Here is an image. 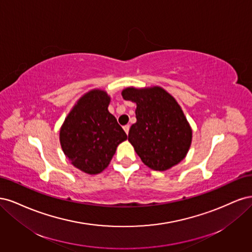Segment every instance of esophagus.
I'll return each instance as SVG.
<instances>
[{
  "label": "esophagus",
  "instance_id": "esophagus-1",
  "mask_svg": "<svg viewBox=\"0 0 252 252\" xmlns=\"http://www.w3.org/2000/svg\"><path fill=\"white\" fill-rule=\"evenodd\" d=\"M129 128H130V126L129 125H125L124 127H123V129H124V131L128 134V132H129Z\"/></svg>",
  "mask_w": 252,
  "mask_h": 252
}]
</instances>
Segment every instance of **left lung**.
<instances>
[{
	"mask_svg": "<svg viewBox=\"0 0 252 252\" xmlns=\"http://www.w3.org/2000/svg\"><path fill=\"white\" fill-rule=\"evenodd\" d=\"M124 100L136 104V122L128 141L150 169L165 171L185 158L192 141V129L177 100L159 86L122 91Z\"/></svg>",
	"mask_w": 252,
	"mask_h": 252,
	"instance_id": "1",
	"label": "left lung"
}]
</instances>
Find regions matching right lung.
<instances>
[{
	"label": "right lung",
	"instance_id": "right-lung-1",
	"mask_svg": "<svg viewBox=\"0 0 252 252\" xmlns=\"http://www.w3.org/2000/svg\"><path fill=\"white\" fill-rule=\"evenodd\" d=\"M110 96L93 89L83 94L60 129L61 147L70 163L87 174L107 168L119 145L127 135L108 111Z\"/></svg>",
	"mask_w": 252,
	"mask_h": 252
}]
</instances>
